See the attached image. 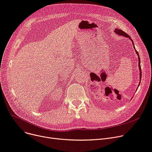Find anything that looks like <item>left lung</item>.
Masks as SVG:
<instances>
[{
	"label": "left lung",
	"mask_w": 152,
	"mask_h": 152,
	"mask_svg": "<svg viewBox=\"0 0 152 152\" xmlns=\"http://www.w3.org/2000/svg\"><path fill=\"white\" fill-rule=\"evenodd\" d=\"M115 32L117 34H118V35H122V36H124V37H128V38H129V39H131V38H130V37L126 34V33H125V32H124L122 30H120V29H118V28H115ZM131 42H133V47L135 48V47H134V43H133V40H132V39H131ZM135 51H136V54H137V56H138V58H139V70H140V80H141V77H142V72H141V67H140V57H139V53H138V52L137 51V50L135 49ZM139 83H140V82Z\"/></svg>",
	"instance_id": "1"
}]
</instances>
